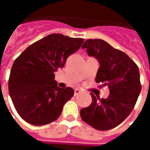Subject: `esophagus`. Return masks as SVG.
I'll return each mask as SVG.
<instances>
[{
  "instance_id": "esophagus-1",
  "label": "esophagus",
  "mask_w": 150,
  "mask_h": 150,
  "mask_svg": "<svg viewBox=\"0 0 150 150\" xmlns=\"http://www.w3.org/2000/svg\"><path fill=\"white\" fill-rule=\"evenodd\" d=\"M80 93H81V91H80L79 89H75V93H74V95H75V96H77V95L80 94Z\"/></svg>"
}]
</instances>
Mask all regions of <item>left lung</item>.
<instances>
[{
  "instance_id": "left-lung-1",
  "label": "left lung",
  "mask_w": 150,
  "mask_h": 150,
  "mask_svg": "<svg viewBox=\"0 0 150 150\" xmlns=\"http://www.w3.org/2000/svg\"><path fill=\"white\" fill-rule=\"evenodd\" d=\"M82 48L98 60L96 81L108 86L110 93L106 99L91 93V105L82 108L80 116L94 129H112L121 124L135 106L142 90L138 67L125 53L104 40L88 39Z\"/></svg>"
}]
</instances>
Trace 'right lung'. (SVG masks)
<instances>
[{"mask_svg": "<svg viewBox=\"0 0 150 150\" xmlns=\"http://www.w3.org/2000/svg\"><path fill=\"white\" fill-rule=\"evenodd\" d=\"M83 41L50 34L28 46L15 60L8 91L16 110L26 122L44 125L61 115L74 90L58 87L54 73L64 67L68 56L78 50Z\"/></svg>", "mask_w": 150, "mask_h": 150, "instance_id": "obj_1", "label": "right lung"}]
</instances>
